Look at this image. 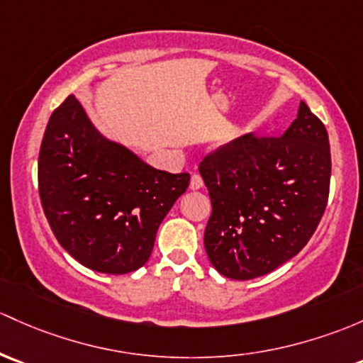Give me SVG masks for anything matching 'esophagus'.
Listing matches in <instances>:
<instances>
[{
  "label": "esophagus",
  "mask_w": 363,
  "mask_h": 363,
  "mask_svg": "<svg viewBox=\"0 0 363 363\" xmlns=\"http://www.w3.org/2000/svg\"><path fill=\"white\" fill-rule=\"evenodd\" d=\"M189 188H191L193 191H194V189L203 188V179H201L198 174H194L193 177H191V182H189Z\"/></svg>",
  "instance_id": "obj_1"
}]
</instances>
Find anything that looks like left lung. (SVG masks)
<instances>
[{"label":"left lung","mask_w":363,"mask_h":363,"mask_svg":"<svg viewBox=\"0 0 363 363\" xmlns=\"http://www.w3.org/2000/svg\"><path fill=\"white\" fill-rule=\"evenodd\" d=\"M212 201L205 250L220 274L272 273L310 242L327 207L329 135L304 102L277 139L242 137L200 163Z\"/></svg>","instance_id":"8db88e82"}]
</instances>
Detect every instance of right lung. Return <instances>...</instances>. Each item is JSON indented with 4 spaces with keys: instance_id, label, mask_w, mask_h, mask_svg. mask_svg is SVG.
Returning <instances> with one entry per match:
<instances>
[{
    "instance_id": "add662e5",
    "label": "right lung",
    "mask_w": 363,
    "mask_h": 363,
    "mask_svg": "<svg viewBox=\"0 0 363 363\" xmlns=\"http://www.w3.org/2000/svg\"><path fill=\"white\" fill-rule=\"evenodd\" d=\"M38 186L62 249L94 272L125 274L147 262L156 231L189 186V174L147 165L99 132L69 95L45 130Z\"/></svg>"
}]
</instances>
